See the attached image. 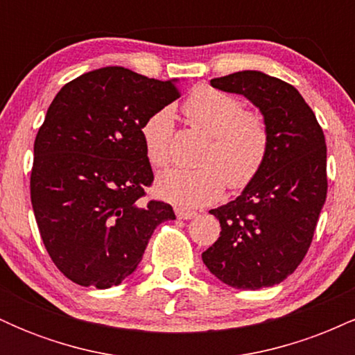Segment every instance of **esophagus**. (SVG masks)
<instances>
[{
	"instance_id": "34e87169",
	"label": "esophagus",
	"mask_w": 355,
	"mask_h": 355,
	"mask_svg": "<svg viewBox=\"0 0 355 355\" xmlns=\"http://www.w3.org/2000/svg\"><path fill=\"white\" fill-rule=\"evenodd\" d=\"M175 215H177V218H180V220H190V218L197 217V211L185 210V209H182V207H177V209H175Z\"/></svg>"
}]
</instances>
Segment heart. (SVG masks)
<instances>
[{
    "mask_svg": "<svg viewBox=\"0 0 355 355\" xmlns=\"http://www.w3.org/2000/svg\"><path fill=\"white\" fill-rule=\"evenodd\" d=\"M183 112L211 141L200 158L203 166L164 173L157 183L158 195L182 209H197L217 200L225 183L232 190L245 189L267 160L270 133L266 120L259 113L247 112L237 96L210 87L195 88ZM140 133L150 164L165 168L172 160V108L152 113Z\"/></svg>",
    "mask_w": 355,
    "mask_h": 355,
    "instance_id": "obj_1",
    "label": "heart"
}]
</instances>
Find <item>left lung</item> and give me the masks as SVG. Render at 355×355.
Masks as SVG:
<instances>
[{"instance_id": "8db88e82", "label": "left lung", "mask_w": 355, "mask_h": 355, "mask_svg": "<svg viewBox=\"0 0 355 355\" xmlns=\"http://www.w3.org/2000/svg\"><path fill=\"white\" fill-rule=\"evenodd\" d=\"M210 85L243 95L260 110L270 146L260 173L242 193L210 210L222 232L202 260L234 288L272 287L299 267L311 247L327 197L324 132L302 95L266 73L237 71Z\"/></svg>"}]
</instances>
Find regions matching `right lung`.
Here are the masks:
<instances>
[{"label": "right lung", "instance_id": "1", "mask_svg": "<svg viewBox=\"0 0 355 355\" xmlns=\"http://www.w3.org/2000/svg\"><path fill=\"white\" fill-rule=\"evenodd\" d=\"M177 81L105 67L51 101L35 140L31 205L51 260L75 284H121L157 225L175 218L168 203L141 202L153 172L140 130L180 96Z\"/></svg>", "mask_w": 355, "mask_h": 355}]
</instances>
